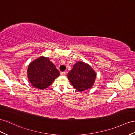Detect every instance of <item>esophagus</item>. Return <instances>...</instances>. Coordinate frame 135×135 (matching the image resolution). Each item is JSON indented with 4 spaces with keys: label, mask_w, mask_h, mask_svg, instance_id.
<instances>
[{
    "label": "esophagus",
    "mask_w": 135,
    "mask_h": 135,
    "mask_svg": "<svg viewBox=\"0 0 135 135\" xmlns=\"http://www.w3.org/2000/svg\"><path fill=\"white\" fill-rule=\"evenodd\" d=\"M65 75H66V73H65V72H60V75H61V76H65Z\"/></svg>",
    "instance_id": "1"
}]
</instances>
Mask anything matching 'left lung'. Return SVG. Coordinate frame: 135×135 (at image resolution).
Instances as JSON below:
<instances>
[{
  "instance_id": "obj_1",
  "label": "left lung",
  "mask_w": 135,
  "mask_h": 135,
  "mask_svg": "<svg viewBox=\"0 0 135 135\" xmlns=\"http://www.w3.org/2000/svg\"><path fill=\"white\" fill-rule=\"evenodd\" d=\"M67 77L73 87L78 91L82 92L94 85L96 74L88 64L80 61L74 64Z\"/></svg>"
}]
</instances>
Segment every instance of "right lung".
Returning <instances> with one entry per match:
<instances>
[{"label": "right lung", "mask_w": 135, "mask_h": 135, "mask_svg": "<svg viewBox=\"0 0 135 135\" xmlns=\"http://www.w3.org/2000/svg\"><path fill=\"white\" fill-rule=\"evenodd\" d=\"M60 75V72L49 58L40 56L30 63L27 77L35 88L44 89L52 83Z\"/></svg>", "instance_id": "obj_1"}]
</instances>
